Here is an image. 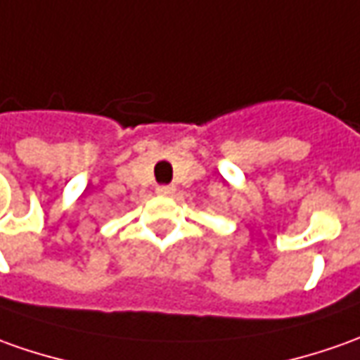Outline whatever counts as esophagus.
Listing matches in <instances>:
<instances>
[{
  "label": "esophagus",
  "instance_id": "1",
  "mask_svg": "<svg viewBox=\"0 0 360 360\" xmlns=\"http://www.w3.org/2000/svg\"><path fill=\"white\" fill-rule=\"evenodd\" d=\"M158 195H163V197H167V195H173V191H175V187H171V185H160L158 187Z\"/></svg>",
  "mask_w": 360,
  "mask_h": 360
}]
</instances>
